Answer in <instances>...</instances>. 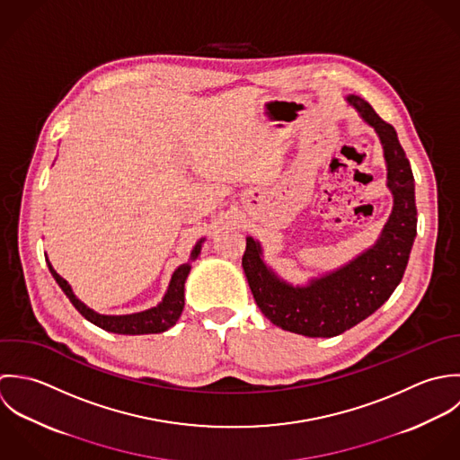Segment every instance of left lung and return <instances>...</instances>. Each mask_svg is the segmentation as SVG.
I'll return each instance as SVG.
<instances>
[{
  "label": "left lung",
  "mask_w": 460,
  "mask_h": 460,
  "mask_svg": "<svg viewBox=\"0 0 460 460\" xmlns=\"http://www.w3.org/2000/svg\"><path fill=\"white\" fill-rule=\"evenodd\" d=\"M349 102L380 137L387 164V186L393 211L376 243L347 267L313 279L307 286H291L265 267L261 247L247 238L242 265L261 313L277 327L309 336H338L375 313L400 284L416 238L414 176L396 131L358 95Z\"/></svg>",
  "instance_id": "1"
}]
</instances>
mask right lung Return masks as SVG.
<instances>
[{
	"instance_id": "right-lung-1",
	"label": "right lung",
	"mask_w": 460,
	"mask_h": 460,
	"mask_svg": "<svg viewBox=\"0 0 460 460\" xmlns=\"http://www.w3.org/2000/svg\"><path fill=\"white\" fill-rule=\"evenodd\" d=\"M204 240H200L193 251H191V260H195L200 252V243ZM51 276L55 277V280L58 282V286L62 288V291L67 295V298L71 300V304L78 309V313L82 316H85L91 323L108 331V332H115V334H156V332H164L167 329H171L172 325H176L178 318L181 316L184 307V280L190 272V263L181 265L169 284V289L164 296V300L147 311L142 313H135V314H124V316H106V314H97L93 309H89L84 302H80L76 298V295L73 293L71 286L67 284V280L64 277L58 276L53 267L48 263Z\"/></svg>"
}]
</instances>
